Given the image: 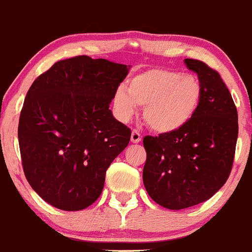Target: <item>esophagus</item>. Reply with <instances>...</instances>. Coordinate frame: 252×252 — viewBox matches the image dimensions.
Returning a JSON list of instances; mask_svg holds the SVG:
<instances>
[{
	"mask_svg": "<svg viewBox=\"0 0 252 252\" xmlns=\"http://www.w3.org/2000/svg\"><path fill=\"white\" fill-rule=\"evenodd\" d=\"M131 142H134V144H139L140 141H141V139H142V136H141V134L139 133V131L136 130V129H134L133 131H131Z\"/></svg>",
	"mask_w": 252,
	"mask_h": 252,
	"instance_id": "1",
	"label": "esophagus"
}]
</instances>
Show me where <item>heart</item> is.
<instances>
[{"mask_svg": "<svg viewBox=\"0 0 252 252\" xmlns=\"http://www.w3.org/2000/svg\"><path fill=\"white\" fill-rule=\"evenodd\" d=\"M202 96L195 76L151 68L128 81V89L118 88L113 107L119 119L129 121L137 106H144V119L157 133H173L185 126L197 111Z\"/></svg>", "mask_w": 252, "mask_h": 252, "instance_id": "obj_1", "label": "heart"}]
</instances>
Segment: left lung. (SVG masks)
<instances>
[{
    "instance_id": "8db88e82",
    "label": "left lung",
    "mask_w": 252,
    "mask_h": 252,
    "mask_svg": "<svg viewBox=\"0 0 252 252\" xmlns=\"http://www.w3.org/2000/svg\"><path fill=\"white\" fill-rule=\"evenodd\" d=\"M202 87L199 106L179 130L145 136V189L156 203L180 210L210 199L226 184L234 160L238 112L221 76L185 59Z\"/></svg>"
}]
</instances>
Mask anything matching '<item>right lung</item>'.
Instances as JSON below:
<instances>
[{
    "label": "right lung",
    "mask_w": 252,
    "mask_h": 252,
    "mask_svg": "<svg viewBox=\"0 0 252 252\" xmlns=\"http://www.w3.org/2000/svg\"><path fill=\"white\" fill-rule=\"evenodd\" d=\"M126 65L87 55L55 63L35 79L18 139L26 180L54 208L83 210L101 194L106 170L131 130L110 110Z\"/></svg>",
    "instance_id": "obj_1"
}]
</instances>
